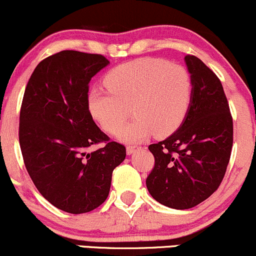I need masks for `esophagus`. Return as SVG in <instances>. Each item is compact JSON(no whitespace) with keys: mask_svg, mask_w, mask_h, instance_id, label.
Returning <instances> with one entry per match:
<instances>
[{"mask_svg":"<svg viewBox=\"0 0 256 256\" xmlns=\"http://www.w3.org/2000/svg\"><path fill=\"white\" fill-rule=\"evenodd\" d=\"M139 146H136V145H128V148H126V154H128V156H130V154H134L136 151H138L139 150Z\"/></svg>","mask_w":256,"mask_h":256,"instance_id":"1","label":"esophagus"}]
</instances>
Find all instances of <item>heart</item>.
<instances>
[{"mask_svg":"<svg viewBox=\"0 0 256 256\" xmlns=\"http://www.w3.org/2000/svg\"><path fill=\"white\" fill-rule=\"evenodd\" d=\"M104 84L110 93L92 90L88 110L105 131L116 134L131 108L135 119L118 132L125 143L174 134L192 104V74L166 60L144 58L122 64L106 74Z\"/></svg>","mask_w":256,"mask_h":256,"instance_id":"heart-1","label":"heart"}]
</instances>
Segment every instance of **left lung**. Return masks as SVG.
I'll list each match as a JSON object with an SVG mask.
<instances>
[{
	"label": "left lung",
	"instance_id": "left-lung-1",
	"mask_svg": "<svg viewBox=\"0 0 256 256\" xmlns=\"http://www.w3.org/2000/svg\"><path fill=\"white\" fill-rule=\"evenodd\" d=\"M184 61L192 79V104L176 132L148 146L154 168L146 178L157 202L180 210L218 190L232 146V119L221 82L197 56Z\"/></svg>",
	"mask_w": 256,
	"mask_h": 256
}]
</instances>
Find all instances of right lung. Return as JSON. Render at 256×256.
Wrapping results in <instances>:
<instances>
[{
    "label": "right lung",
    "instance_id": "add662e5",
    "mask_svg": "<svg viewBox=\"0 0 256 256\" xmlns=\"http://www.w3.org/2000/svg\"><path fill=\"white\" fill-rule=\"evenodd\" d=\"M110 64L105 56L62 50L42 60L26 87L18 139L24 166L50 204L70 214L98 208L108 198L124 145L96 126L88 110V84ZM105 142L104 148H89Z\"/></svg>",
    "mask_w": 256,
    "mask_h": 256
}]
</instances>
